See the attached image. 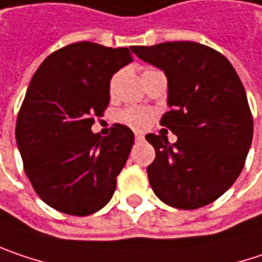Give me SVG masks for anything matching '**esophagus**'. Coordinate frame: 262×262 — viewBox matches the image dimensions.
Listing matches in <instances>:
<instances>
[{"mask_svg":"<svg viewBox=\"0 0 262 262\" xmlns=\"http://www.w3.org/2000/svg\"><path fill=\"white\" fill-rule=\"evenodd\" d=\"M144 139V136H143V133H136V140H143Z\"/></svg>","mask_w":262,"mask_h":262,"instance_id":"obj_1","label":"esophagus"}]
</instances>
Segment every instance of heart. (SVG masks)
I'll use <instances>...</instances> for the list:
<instances>
[{"label": "heart", "instance_id": "obj_1", "mask_svg": "<svg viewBox=\"0 0 262 262\" xmlns=\"http://www.w3.org/2000/svg\"><path fill=\"white\" fill-rule=\"evenodd\" d=\"M121 79V73H116L112 80H110V92L113 94L118 82ZM118 121L123 123V125H128L134 129H144L146 126L150 125V122L154 119V115L149 108H144V107H136V105H131V107H126L121 110L118 113Z\"/></svg>", "mask_w": 262, "mask_h": 262}]
</instances>
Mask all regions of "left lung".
I'll list each match as a JSON object with an SVG mask.
<instances>
[{"mask_svg":"<svg viewBox=\"0 0 262 262\" xmlns=\"http://www.w3.org/2000/svg\"><path fill=\"white\" fill-rule=\"evenodd\" d=\"M141 61L164 71L167 112L161 125L178 136L147 134L155 159L149 183L171 207L192 210L213 203L243 170L253 136L248 97L230 61L194 41L133 46Z\"/></svg>","mask_w":262,"mask_h":262,"instance_id":"left-lung-1","label":"left lung"}]
</instances>
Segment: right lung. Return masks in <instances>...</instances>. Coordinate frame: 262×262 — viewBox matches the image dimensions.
I'll use <instances>...</instances> for the list:
<instances>
[{"label": "right lung", "mask_w": 262, "mask_h": 262, "mask_svg": "<svg viewBox=\"0 0 262 262\" xmlns=\"http://www.w3.org/2000/svg\"><path fill=\"white\" fill-rule=\"evenodd\" d=\"M133 62L128 47L80 41L38 67L16 121V141L32 188L67 215H92L116 189L134 144L133 131L115 123L107 137L92 133L110 101V80Z\"/></svg>", "instance_id": "add662e5"}]
</instances>
